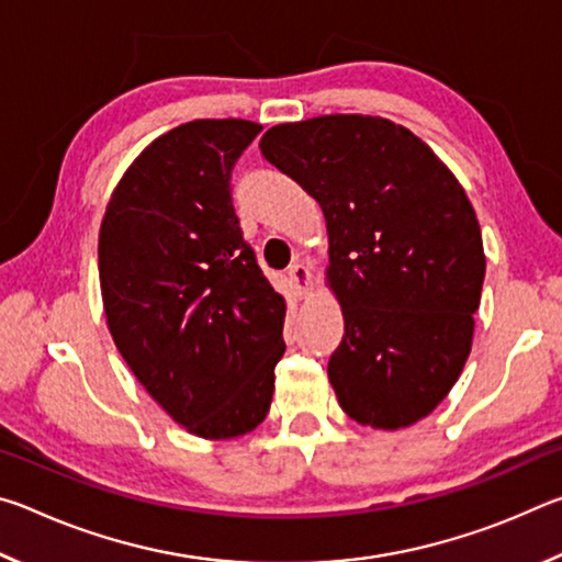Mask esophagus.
I'll return each mask as SVG.
<instances>
[{"mask_svg": "<svg viewBox=\"0 0 562 562\" xmlns=\"http://www.w3.org/2000/svg\"><path fill=\"white\" fill-rule=\"evenodd\" d=\"M288 278H290V284H292V290H294V294H297V297H304V294L310 292L312 272H310L307 265H302V262L292 265L290 272H288Z\"/></svg>", "mask_w": 562, "mask_h": 562, "instance_id": "1", "label": "esophagus"}]
</instances>
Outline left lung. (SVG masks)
<instances>
[{
    "label": "left lung",
    "instance_id": "left-lung-1",
    "mask_svg": "<svg viewBox=\"0 0 562 562\" xmlns=\"http://www.w3.org/2000/svg\"><path fill=\"white\" fill-rule=\"evenodd\" d=\"M260 150L325 213L327 282L345 315L327 367L339 406L384 431L429 416L469 359L486 274L465 190L422 138L379 116L280 123Z\"/></svg>",
    "mask_w": 562,
    "mask_h": 562
}]
</instances>
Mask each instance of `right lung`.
Instances as JSON below:
<instances>
[{
    "label": "right lung",
    "instance_id": "obj_1",
    "mask_svg": "<svg viewBox=\"0 0 562 562\" xmlns=\"http://www.w3.org/2000/svg\"><path fill=\"white\" fill-rule=\"evenodd\" d=\"M262 131L190 121L119 180L99 233L111 337L146 392L201 439H235L270 412L284 300L243 240L231 176Z\"/></svg>",
    "mask_w": 562,
    "mask_h": 562
}]
</instances>
